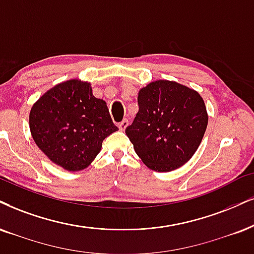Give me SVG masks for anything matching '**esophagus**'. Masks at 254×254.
<instances>
[{"instance_id":"obj_1","label":"esophagus","mask_w":254,"mask_h":254,"mask_svg":"<svg viewBox=\"0 0 254 254\" xmlns=\"http://www.w3.org/2000/svg\"><path fill=\"white\" fill-rule=\"evenodd\" d=\"M127 126H128V120H126V119H125V120H122L120 124H119V128H120L121 130L126 129Z\"/></svg>"}]
</instances>
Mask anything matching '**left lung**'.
Here are the masks:
<instances>
[{"label": "left lung", "instance_id": "obj_1", "mask_svg": "<svg viewBox=\"0 0 254 254\" xmlns=\"http://www.w3.org/2000/svg\"><path fill=\"white\" fill-rule=\"evenodd\" d=\"M139 112L126 134L137 156L156 172L186 164L201 143L208 114L201 95L170 80H156L137 93Z\"/></svg>", "mask_w": 254, "mask_h": 254}]
</instances>
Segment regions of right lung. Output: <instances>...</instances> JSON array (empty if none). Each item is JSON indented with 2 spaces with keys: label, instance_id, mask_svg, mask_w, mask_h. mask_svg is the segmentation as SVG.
<instances>
[{
  "label": "right lung",
  "instance_id": "add662e5",
  "mask_svg": "<svg viewBox=\"0 0 254 254\" xmlns=\"http://www.w3.org/2000/svg\"><path fill=\"white\" fill-rule=\"evenodd\" d=\"M29 128L43 154L69 172L88 167L103 140L119 129L106 101L96 99L92 84L79 79L47 90L30 109Z\"/></svg>",
  "mask_w": 254,
  "mask_h": 254
}]
</instances>
